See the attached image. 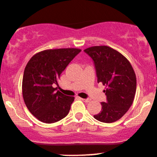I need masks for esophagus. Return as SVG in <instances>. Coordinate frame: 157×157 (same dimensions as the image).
Masks as SVG:
<instances>
[{"mask_svg":"<svg viewBox=\"0 0 157 157\" xmlns=\"http://www.w3.org/2000/svg\"><path fill=\"white\" fill-rule=\"evenodd\" d=\"M81 100H82V101H85V102H90V99H82V98H80Z\"/></svg>","mask_w":157,"mask_h":157,"instance_id":"obj_1","label":"esophagus"}]
</instances>
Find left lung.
I'll list each match as a JSON object with an SVG mask.
<instances>
[{"mask_svg": "<svg viewBox=\"0 0 157 157\" xmlns=\"http://www.w3.org/2000/svg\"><path fill=\"white\" fill-rule=\"evenodd\" d=\"M92 58L97 82L107 87L104 90L106 102L94 116L104 123L119 120L132 105L137 88L136 75L131 63L121 53L108 46H94L84 50Z\"/></svg>", "mask_w": 157, "mask_h": 157, "instance_id": "obj_1", "label": "left lung"}]
</instances>
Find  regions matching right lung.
Here are the masks:
<instances>
[{
	"label": "right lung",
	"mask_w": 157,
	"mask_h": 157,
	"mask_svg": "<svg viewBox=\"0 0 157 157\" xmlns=\"http://www.w3.org/2000/svg\"><path fill=\"white\" fill-rule=\"evenodd\" d=\"M81 50L61 48L46 50L35 54L25 68L22 97L26 107L38 120L46 124L65 118L75 99L54 88L58 80Z\"/></svg>",
	"instance_id": "obj_1"
}]
</instances>
